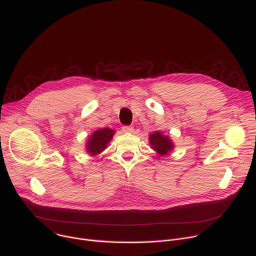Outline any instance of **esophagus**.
I'll return each instance as SVG.
<instances>
[{
    "label": "esophagus",
    "instance_id": "34e87169",
    "mask_svg": "<svg viewBox=\"0 0 256 256\" xmlns=\"http://www.w3.org/2000/svg\"><path fill=\"white\" fill-rule=\"evenodd\" d=\"M122 130L124 132H134V128L130 126H122Z\"/></svg>",
    "mask_w": 256,
    "mask_h": 256
}]
</instances>
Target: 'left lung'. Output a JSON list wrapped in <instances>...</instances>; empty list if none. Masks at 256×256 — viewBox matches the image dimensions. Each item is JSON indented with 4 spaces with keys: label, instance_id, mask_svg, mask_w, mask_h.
Returning <instances> with one entry per match:
<instances>
[{
    "label": "left lung",
    "instance_id": "obj_1",
    "mask_svg": "<svg viewBox=\"0 0 256 256\" xmlns=\"http://www.w3.org/2000/svg\"><path fill=\"white\" fill-rule=\"evenodd\" d=\"M150 142L152 148L160 156H165L170 152L173 148V143L168 138L164 136L160 132H154L150 136Z\"/></svg>",
    "mask_w": 256,
    "mask_h": 256
}]
</instances>
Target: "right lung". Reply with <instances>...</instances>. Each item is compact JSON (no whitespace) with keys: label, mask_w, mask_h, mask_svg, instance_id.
I'll return each mask as SVG.
<instances>
[{"label":"right lung","mask_w":256,"mask_h":256,"mask_svg":"<svg viewBox=\"0 0 256 256\" xmlns=\"http://www.w3.org/2000/svg\"><path fill=\"white\" fill-rule=\"evenodd\" d=\"M114 132L113 130L106 128L94 132L87 142V152L93 156L102 152L112 139Z\"/></svg>","instance_id":"add662e5"}]
</instances>
